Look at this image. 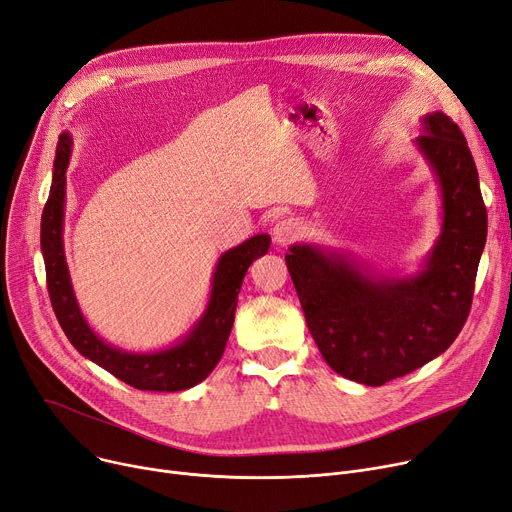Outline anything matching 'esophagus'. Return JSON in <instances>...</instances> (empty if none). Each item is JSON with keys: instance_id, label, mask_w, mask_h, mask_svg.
<instances>
[{"instance_id": "1", "label": "esophagus", "mask_w": 512, "mask_h": 512, "mask_svg": "<svg viewBox=\"0 0 512 512\" xmlns=\"http://www.w3.org/2000/svg\"><path fill=\"white\" fill-rule=\"evenodd\" d=\"M299 232H301V226H299L297 220H292V218L280 220V222L274 226V240H276V245H280V247L290 245V242L299 236Z\"/></svg>"}]
</instances>
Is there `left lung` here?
<instances>
[{
  "label": "left lung",
  "instance_id": "left-lung-1",
  "mask_svg": "<svg viewBox=\"0 0 512 512\" xmlns=\"http://www.w3.org/2000/svg\"><path fill=\"white\" fill-rule=\"evenodd\" d=\"M417 149L442 193V232L411 278L371 274L313 245L286 255L309 332L342 378L382 386L438 355L463 330L488 236V211L465 134L444 112L423 116Z\"/></svg>",
  "mask_w": 512,
  "mask_h": 512
}]
</instances>
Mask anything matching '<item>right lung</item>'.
Wrapping results in <instances>:
<instances>
[{"label": "right lung", "mask_w": 512, "mask_h": 512, "mask_svg": "<svg viewBox=\"0 0 512 512\" xmlns=\"http://www.w3.org/2000/svg\"><path fill=\"white\" fill-rule=\"evenodd\" d=\"M70 147L72 139L64 132L56 149L49 199L41 215V251L45 259L47 290L64 334L80 355L137 390L176 392L197 386L222 359L234 324L242 280H245L249 265L270 249L272 238L267 234H255L220 257L213 272L207 309L182 342L157 353L120 351V348L103 342L89 328L70 284L62 238Z\"/></svg>", "instance_id": "obj_1"}]
</instances>
